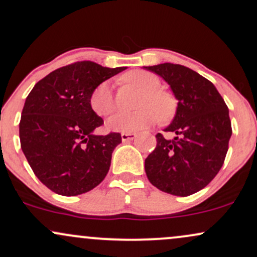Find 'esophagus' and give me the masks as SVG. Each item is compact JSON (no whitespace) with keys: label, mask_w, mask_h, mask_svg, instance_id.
I'll list each match as a JSON object with an SVG mask.
<instances>
[{"label":"esophagus","mask_w":257,"mask_h":257,"mask_svg":"<svg viewBox=\"0 0 257 257\" xmlns=\"http://www.w3.org/2000/svg\"><path fill=\"white\" fill-rule=\"evenodd\" d=\"M137 137L136 134H121V140L122 142H127V141H132Z\"/></svg>","instance_id":"34e87169"}]
</instances>
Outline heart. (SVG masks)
Segmentation results:
<instances>
[{
	"mask_svg": "<svg viewBox=\"0 0 257 257\" xmlns=\"http://www.w3.org/2000/svg\"><path fill=\"white\" fill-rule=\"evenodd\" d=\"M125 80L143 91L138 106H142L134 113H119L108 120L106 127L110 131L132 134L153 125L159 120L171 116L175 104L171 96L159 90L160 80L157 75L143 70L130 71ZM90 105L98 116H109L115 110V99L111 85L103 81L93 88L90 94Z\"/></svg>",
	"mask_w": 257,
	"mask_h": 257,
	"instance_id": "b5f03b06",
	"label": "heart"
}]
</instances>
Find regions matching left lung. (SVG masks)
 <instances>
[{
    "label": "left lung",
    "instance_id": "1",
    "mask_svg": "<svg viewBox=\"0 0 257 257\" xmlns=\"http://www.w3.org/2000/svg\"><path fill=\"white\" fill-rule=\"evenodd\" d=\"M169 83L178 100L166 132L144 161L147 177L160 191L188 197L206 187L223 165L232 136L228 106L214 83L180 64L144 66Z\"/></svg>",
    "mask_w": 257,
    "mask_h": 257
}]
</instances>
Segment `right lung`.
Wrapping results in <instances>:
<instances>
[{"instance_id":"1","label":"right lung","mask_w":257,"mask_h":257,"mask_svg":"<svg viewBox=\"0 0 257 257\" xmlns=\"http://www.w3.org/2000/svg\"><path fill=\"white\" fill-rule=\"evenodd\" d=\"M83 60L52 71L34 86L19 122L20 147L34 174L65 197L90 192L104 180L121 135L97 136L103 119L90 105L92 90L125 70Z\"/></svg>"}]
</instances>
